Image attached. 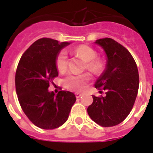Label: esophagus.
<instances>
[{
  "label": "esophagus",
  "instance_id": "obj_1",
  "mask_svg": "<svg viewBox=\"0 0 153 153\" xmlns=\"http://www.w3.org/2000/svg\"><path fill=\"white\" fill-rule=\"evenodd\" d=\"M82 96V94L80 93H75V97H76L77 98H79L80 97Z\"/></svg>",
  "mask_w": 153,
  "mask_h": 153
}]
</instances>
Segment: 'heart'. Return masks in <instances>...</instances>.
Instances as JSON below:
<instances>
[{"label":"heart","mask_w":153,"mask_h":153,"mask_svg":"<svg viewBox=\"0 0 153 153\" xmlns=\"http://www.w3.org/2000/svg\"><path fill=\"white\" fill-rule=\"evenodd\" d=\"M74 52L83 58L86 62V68L94 74H100L104 70V61L101 58L97 57V51L87 45H81L74 49ZM67 52L62 50L59 52L55 59V66L59 71H64L67 67ZM90 80L87 74H70L64 79V86L69 90L81 91L86 88V84Z\"/></svg>","instance_id":"1"}]
</instances>
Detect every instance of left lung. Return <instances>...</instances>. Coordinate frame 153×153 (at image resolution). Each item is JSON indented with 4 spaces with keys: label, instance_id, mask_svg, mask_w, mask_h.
<instances>
[{
    "label": "left lung",
    "instance_id": "left-lung-1",
    "mask_svg": "<svg viewBox=\"0 0 153 153\" xmlns=\"http://www.w3.org/2000/svg\"><path fill=\"white\" fill-rule=\"evenodd\" d=\"M106 54V66L94 86L105 97H93L87 113L94 122L103 127L118 125L133 109L139 88V74L134 59L121 44L110 38L97 39Z\"/></svg>",
    "mask_w": 153,
    "mask_h": 153
}]
</instances>
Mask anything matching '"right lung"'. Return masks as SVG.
<instances>
[{"mask_svg": "<svg viewBox=\"0 0 153 153\" xmlns=\"http://www.w3.org/2000/svg\"><path fill=\"white\" fill-rule=\"evenodd\" d=\"M69 44L42 38L25 51L18 63L15 77L18 100L30 121L43 129H54L63 125L76 101L70 91H61L55 95L48 91L50 82L59 74L56 56Z\"/></svg>", "mask_w": 153, "mask_h": 153, "instance_id": "right-lung-1", "label": "right lung"}]
</instances>
